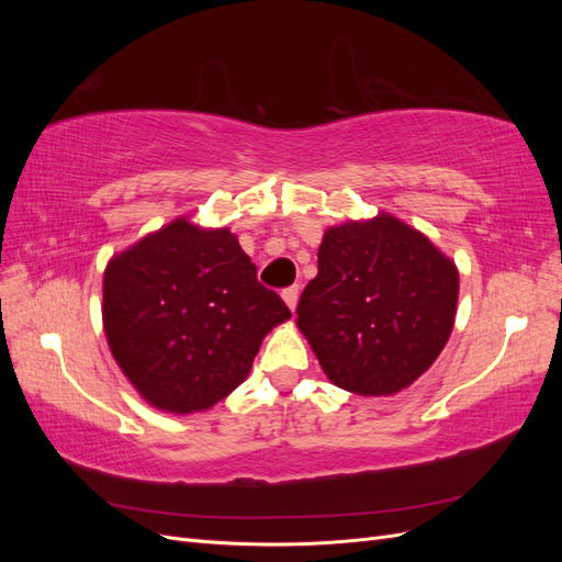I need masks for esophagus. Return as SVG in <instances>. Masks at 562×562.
Segmentation results:
<instances>
[{
    "instance_id": "obj_1",
    "label": "esophagus",
    "mask_w": 562,
    "mask_h": 562,
    "mask_svg": "<svg viewBox=\"0 0 562 562\" xmlns=\"http://www.w3.org/2000/svg\"><path fill=\"white\" fill-rule=\"evenodd\" d=\"M283 300H285V304L291 310H295L297 307V297H300V285H291V288H283Z\"/></svg>"
}]
</instances>
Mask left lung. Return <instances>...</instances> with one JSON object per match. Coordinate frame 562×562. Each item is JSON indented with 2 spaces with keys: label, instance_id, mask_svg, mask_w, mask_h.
Wrapping results in <instances>:
<instances>
[{
  "label": "left lung",
  "instance_id": "8db88e82",
  "mask_svg": "<svg viewBox=\"0 0 562 562\" xmlns=\"http://www.w3.org/2000/svg\"><path fill=\"white\" fill-rule=\"evenodd\" d=\"M457 293L459 274L446 255L382 213L323 234L318 274L300 297L297 326L333 384L389 396L443 351Z\"/></svg>",
  "mask_w": 562,
  "mask_h": 562
}]
</instances>
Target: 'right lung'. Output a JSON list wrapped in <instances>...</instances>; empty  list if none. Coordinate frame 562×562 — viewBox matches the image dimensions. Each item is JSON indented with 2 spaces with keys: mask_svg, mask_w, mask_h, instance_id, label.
<instances>
[{
  "mask_svg": "<svg viewBox=\"0 0 562 562\" xmlns=\"http://www.w3.org/2000/svg\"><path fill=\"white\" fill-rule=\"evenodd\" d=\"M288 316L229 229H199L184 217L105 269L110 351L159 411H206L232 394L248 378L262 337Z\"/></svg>",
  "mask_w": 562,
  "mask_h": 562,
  "instance_id": "obj_1",
  "label": "right lung"
}]
</instances>
